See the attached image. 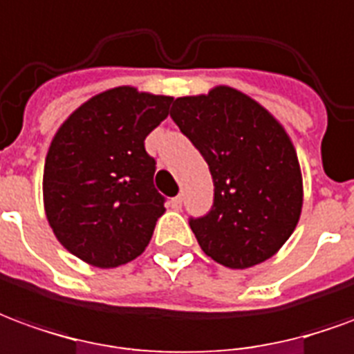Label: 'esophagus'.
Segmentation results:
<instances>
[{"label": "esophagus", "instance_id": "1", "mask_svg": "<svg viewBox=\"0 0 354 354\" xmlns=\"http://www.w3.org/2000/svg\"><path fill=\"white\" fill-rule=\"evenodd\" d=\"M171 207H173V209H181V207H183V194H177L175 198H171Z\"/></svg>", "mask_w": 354, "mask_h": 354}]
</instances>
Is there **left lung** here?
Here are the masks:
<instances>
[{"mask_svg": "<svg viewBox=\"0 0 354 354\" xmlns=\"http://www.w3.org/2000/svg\"><path fill=\"white\" fill-rule=\"evenodd\" d=\"M171 118L209 165L213 205L189 225L207 257L248 269L272 257L299 221L303 183L284 127L232 87L179 97Z\"/></svg>", "mask_w": 354, "mask_h": 354, "instance_id": "left-lung-1", "label": "left lung"}]
</instances>
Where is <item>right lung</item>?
Segmentation results:
<instances>
[{
	"instance_id": "add662e5",
	"label": "right lung",
	"mask_w": 354,
	"mask_h": 354,
	"mask_svg": "<svg viewBox=\"0 0 354 354\" xmlns=\"http://www.w3.org/2000/svg\"><path fill=\"white\" fill-rule=\"evenodd\" d=\"M171 97L116 87L84 102L53 139L44 202L55 236L93 267L133 261L149 245L165 198L145 139L169 114Z\"/></svg>"
}]
</instances>
